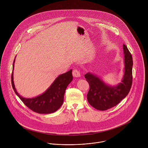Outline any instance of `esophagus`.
<instances>
[{
  "label": "esophagus",
  "instance_id": "obj_1",
  "mask_svg": "<svg viewBox=\"0 0 148 148\" xmlns=\"http://www.w3.org/2000/svg\"><path fill=\"white\" fill-rule=\"evenodd\" d=\"M72 74H73V76L75 77H79L81 76V74H80V72L79 70L77 69H74L72 72Z\"/></svg>",
  "mask_w": 148,
  "mask_h": 148
}]
</instances>
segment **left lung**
<instances>
[{
    "instance_id": "obj_1",
    "label": "left lung",
    "mask_w": 148,
    "mask_h": 148,
    "mask_svg": "<svg viewBox=\"0 0 148 148\" xmlns=\"http://www.w3.org/2000/svg\"><path fill=\"white\" fill-rule=\"evenodd\" d=\"M124 75L121 82L116 85L105 83L103 79L91 72L84 75L90 88L87 100L90 106L99 110H106L117 105L129 93L132 84V56L123 44Z\"/></svg>"
}]
</instances>
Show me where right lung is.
Here are the masks:
<instances>
[{
	"instance_id": "obj_1",
	"label": "right lung",
	"mask_w": 148,
	"mask_h": 148,
	"mask_svg": "<svg viewBox=\"0 0 148 148\" xmlns=\"http://www.w3.org/2000/svg\"><path fill=\"white\" fill-rule=\"evenodd\" d=\"M15 58L13 63L11 83L16 95L23 103L32 110L41 114L52 113L58 110L64 102V93L68 85L73 80L72 69L60 75L42 94L32 98L23 97L17 92L14 82V69Z\"/></svg>"
}]
</instances>
